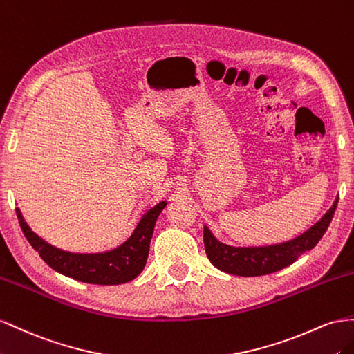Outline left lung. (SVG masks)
I'll return each instance as SVG.
<instances>
[{
    "label": "left lung",
    "mask_w": 354,
    "mask_h": 354,
    "mask_svg": "<svg viewBox=\"0 0 354 354\" xmlns=\"http://www.w3.org/2000/svg\"><path fill=\"white\" fill-rule=\"evenodd\" d=\"M338 197L334 205L317 221L315 225L310 227L306 233L292 239L285 243L258 246V248H234L225 243H221L215 239L212 231L205 227L203 240L205 249L209 261L218 270L228 272V274L241 277H257L276 272L281 268H286L304 254L315 248L319 240L326 233V230L334 218Z\"/></svg>",
    "instance_id": "8db88e82"
}]
</instances>
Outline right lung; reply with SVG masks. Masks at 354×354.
<instances>
[{"mask_svg": "<svg viewBox=\"0 0 354 354\" xmlns=\"http://www.w3.org/2000/svg\"><path fill=\"white\" fill-rule=\"evenodd\" d=\"M166 205V201H160L153 209H149L139 221L133 234L123 245L113 250L102 252V254H73V252L57 249L48 245L29 228L19 209H16V215L29 243L46 264L60 274L92 285H121L133 280L142 272L147 264L149 241L153 237L156 221Z\"/></svg>", "mask_w": 354, "mask_h": 354, "instance_id": "add662e5", "label": "right lung"}]
</instances>
